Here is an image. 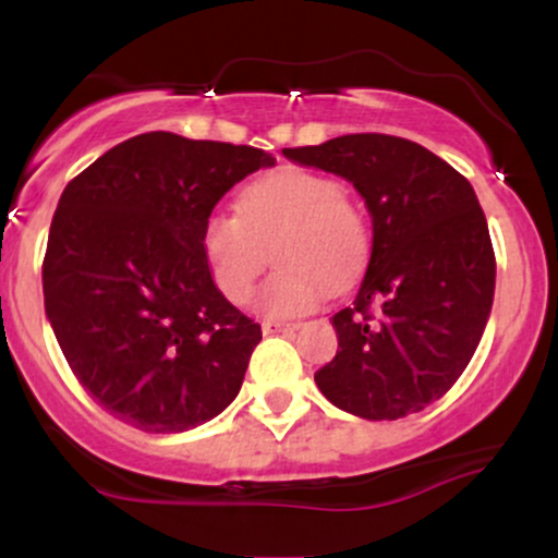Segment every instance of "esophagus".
<instances>
[{"label": "esophagus", "instance_id": "obj_1", "mask_svg": "<svg viewBox=\"0 0 558 558\" xmlns=\"http://www.w3.org/2000/svg\"><path fill=\"white\" fill-rule=\"evenodd\" d=\"M301 323H283V319H267V323H262V330H265V336H270V332H288V330H299Z\"/></svg>", "mask_w": 558, "mask_h": 558}]
</instances>
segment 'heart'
Wrapping results in <instances>:
<instances>
[{"instance_id":"heart-1","label":"heart","mask_w":558,"mask_h":558,"mask_svg":"<svg viewBox=\"0 0 558 558\" xmlns=\"http://www.w3.org/2000/svg\"><path fill=\"white\" fill-rule=\"evenodd\" d=\"M275 270L257 293L267 317L315 310L360 278L369 259V226L362 207L328 175L278 168L246 185L235 215H213L202 228V252L215 286L233 304L248 301L270 262Z\"/></svg>"}]
</instances>
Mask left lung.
Returning <instances> with one entry per match:
<instances>
[{
  "mask_svg": "<svg viewBox=\"0 0 558 558\" xmlns=\"http://www.w3.org/2000/svg\"><path fill=\"white\" fill-rule=\"evenodd\" d=\"M283 155L354 183L373 217L367 272L330 319L338 351L317 388L364 420L422 412L464 373L493 306L496 254L475 191L425 146L386 133Z\"/></svg>",
  "mask_w": 558,
  "mask_h": 558,
  "instance_id": "obj_1",
  "label": "left lung"
}]
</instances>
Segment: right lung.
<instances>
[{
	"label": "right lung",
	"instance_id": "1",
	"mask_svg": "<svg viewBox=\"0 0 558 558\" xmlns=\"http://www.w3.org/2000/svg\"><path fill=\"white\" fill-rule=\"evenodd\" d=\"M275 157L168 131L112 146L62 191L44 254V306L101 409L183 433L239 396L262 328L215 286L202 228Z\"/></svg>",
	"mask_w": 558,
	"mask_h": 558
}]
</instances>
